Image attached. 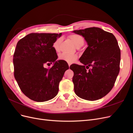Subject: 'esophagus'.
<instances>
[{
    "label": "esophagus",
    "instance_id": "34e87169",
    "mask_svg": "<svg viewBox=\"0 0 133 133\" xmlns=\"http://www.w3.org/2000/svg\"><path fill=\"white\" fill-rule=\"evenodd\" d=\"M68 65H69V66L70 67V65H71V64H69H69H68Z\"/></svg>",
    "mask_w": 133,
    "mask_h": 133
}]
</instances>
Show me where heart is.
I'll return each instance as SVG.
<instances>
[{
  "mask_svg": "<svg viewBox=\"0 0 133 133\" xmlns=\"http://www.w3.org/2000/svg\"><path fill=\"white\" fill-rule=\"evenodd\" d=\"M69 38L73 42L77 48H80L83 45L84 43V39L82 36L78 34H71L69 35ZM62 42L61 38H58L55 41L53 44V48L54 50L57 52L60 50V44ZM77 55L75 54H69L66 53H62L59 55V58L60 60L65 62L68 63H73L77 59Z\"/></svg>",
  "mask_w": 133,
  "mask_h": 133,
  "instance_id": "b5f03b06",
  "label": "heart"
}]
</instances>
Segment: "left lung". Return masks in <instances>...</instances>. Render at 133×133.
I'll list each match as a JSON object with an SVG mask.
<instances>
[{
	"label": "left lung",
	"mask_w": 133,
	"mask_h": 133,
	"mask_svg": "<svg viewBox=\"0 0 133 133\" xmlns=\"http://www.w3.org/2000/svg\"><path fill=\"white\" fill-rule=\"evenodd\" d=\"M82 35L88 46L79 60L83 65L74 64L73 82L76 95L87 100L105 96L113 88L120 70V50L115 36L101 28L91 27L74 30ZM92 68L88 71L85 66Z\"/></svg>",
	"instance_id": "8db88e82"
}]
</instances>
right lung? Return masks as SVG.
<instances>
[{
    "label": "right lung",
    "mask_w": 133,
    "mask_h": 133,
    "mask_svg": "<svg viewBox=\"0 0 133 133\" xmlns=\"http://www.w3.org/2000/svg\"><path fill=\"white\" fill-rule=\"evenodd\" d=\"M62 33H31L18 42L13 55L14 77L22 91L32 100L43 102L58 94L66 62L57 60L53 44ZM54 63L49 69L45 64Z\"/></svg>",
    "instance_id": "right-lung-1"
}]
</instances>
